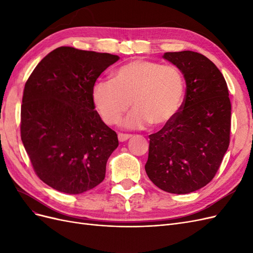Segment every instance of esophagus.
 <instances>
[{
  "instance_id": "obj_1",
  "label": "esophagus",
  "mask_w": 253,
  "mask_h": 253,
  "mask_svg": "<svg viewBox=\"0 0 253 253\" xmlns=\"http://www.w3.org/2000/svg\"><path fill=\"white\" fill-rule=\"evenodd\" d=\"M131 138H132V135L121 134V133L118 134V139H119L120 142H125V141H126V140H128V139H131Z\"/></svg>"
}]
</instances>
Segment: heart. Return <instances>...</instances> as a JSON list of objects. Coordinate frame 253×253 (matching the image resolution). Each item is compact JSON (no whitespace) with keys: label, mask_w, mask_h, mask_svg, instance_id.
<instances>
[{"label":"heart","mask_w":253,"mask_h":253,"mask_svg":"<svg viewBox=\"0 0 253 253\" xmlns=\"http://www.w3.org/2000/svg\"><path fill=\"white\" fill-rule=\"evenodd\" d=\"M185 96L186 81L177 67L142 59L122 65L113 80L96 82L91 91L95 108L108 125L118 124L132 101L135 109L122 121L128 129L169 125Z\"/></svg>","instance_id":"heart-1"}]
</instances>
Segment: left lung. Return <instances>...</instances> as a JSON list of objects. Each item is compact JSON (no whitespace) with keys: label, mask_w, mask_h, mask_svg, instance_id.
<instances>
[{"label":"left lung","mask_w":253,"mask_h":253,"mask_svg":"<svg viewBox=\"0 0 253 253\" xmlns=\"http://www.w3.org/2000/svg\"><path fill=\"white\" fill-rule=\"evenodd\" d=\"M163 58L182 73L186 97L177 116L149 136L144 169L159 189L187 194L218 170L230 140L231 103L223 74L202 53L174 51Z\"/></svg>","instance_id":"left-lung-1"}]
</instances>
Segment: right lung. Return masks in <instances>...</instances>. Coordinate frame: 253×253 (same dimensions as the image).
Wrapping results in <instances>:
<instances>
[{"label":"right lung","instance_id":"add662e5","mask_svg":"<svg viewBox=\"0 0 253 253\" xmlns=\"http://www.w3.org/2000/svg\"><path fill=\"white\" fill-rule=\"evenodd\" d=\"M119 57L58 47L28 78L21 106V139L39 178L67 194L95 188L118 147L91 97L99 76Z\"/></svg>","mask_w":253,"mask_h":253}]
</instances>
